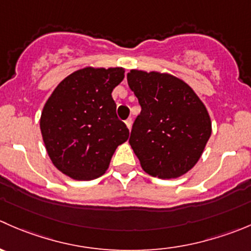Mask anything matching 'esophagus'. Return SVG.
Returning a JSON list of instances; mask_svg holds the SVG:
<instances>
[{
  "label": "esophagus",
  "mask_w": 251,
  "mask_h": 251,
  "mask_svg": "<svg viewBox=\"0 0 251 251\" xmlns=\"http://www.w3.org/2000/svg\"><path fill=\"white\" fill-rule=\"evenodd\" d=\"M125 124H126V126H127V128H128V130H131V127H132V119H131V118H128L127 120L125 121Z\"/></svg>",
  "instance_id": "obj_1"
}]
</instances>
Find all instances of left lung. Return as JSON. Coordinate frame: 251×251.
Masks as SVG:
<instances>
[{"mask_svg":"<svg viewBox=\"0 0 251 251\" xmlns=\"http://www.w3.org/2000/svg\"><path fill=\"white\" fill-rule=\"evenodd\" d=\"M127 83L141 105L128 140L141 167L159 179L181 176L200 159L212 132L207 109L169 74L131 70Z\"/></svg>","mask_w":251,"mask_h":251,"instance_id":"left-lung-1","label":"left lung"}]
</instances>
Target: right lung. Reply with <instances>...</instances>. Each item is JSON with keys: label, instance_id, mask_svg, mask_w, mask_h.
Returning <instances> with one entry per match:
<instances>
[{"label": "right lung", "instance_id": "add662e5", "mask_svg": "<svg viewBox=\"0 0 251 251\" xmlns=\"http://www.w3.org/2000/svg\"><path fill=\"white\" fill-rule=\"evenodd\" d=\"M123 67L78 70L61 81L44 105L40 130L56 168L75 180L103 175L128 128L116 116L113 89Z\"/></svg>", "mask_w": 251, "mask_h": 251}]
</instances>
